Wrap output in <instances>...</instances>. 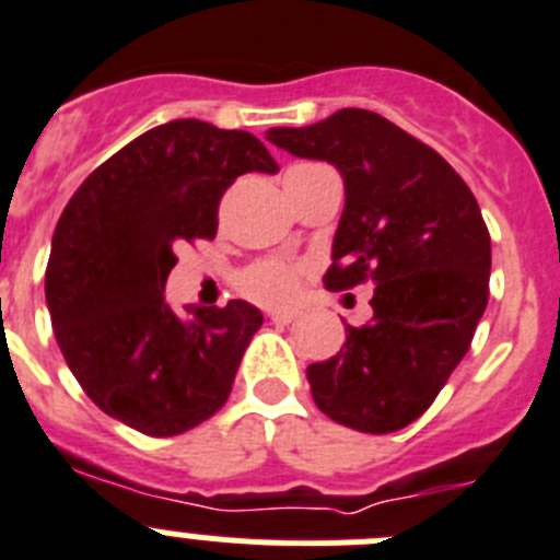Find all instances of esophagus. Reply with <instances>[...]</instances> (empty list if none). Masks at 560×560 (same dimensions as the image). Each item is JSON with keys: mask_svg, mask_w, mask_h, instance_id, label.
<instances>
[{"mask_svg": "<svg viewBox=\"0 0 560 560\" xmlns=\"http://www.w3.org/2000/svg\"><path fill=\"white\" fill-rule=\"evenodd\" d=\"M268 317H270V320H273V324L287 326V324H292L295 317H299V312H292V310H273V312H268Z\"/></svg>", "mask_w": 560, "mask_h": 560, "instance_id": "34e87169", "label": "esophagus"}]
</instances>
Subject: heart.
I'll return each mask as SVG.
<instances>
[{
  "instance_id": "1",
  "label": "heart",
  "mask_w": 560,
  "mask_h": 560,
  "mask_svg": "<svg viewBox=\"0 0 560 560\" xmlns=\"http://www.w3.org/2000/svg\"><path fill=\"white\" fill-rule=\"evenodd\" d=\"M240 290L268 306H284L299 292V268L281 259H261L240 276Z\"/></svg>"
}]
</instances>
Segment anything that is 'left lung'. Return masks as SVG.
Listing matches in <instances>:
<instances>
[{
	"mask_svg": "<svg viewBox=\"0 0 560 560\" xmlns=\"http://www.w3.org/2000/svg\"><path fill=\"white\" fill-rule=\"evenodd\" d=\"M268 142L342 175L326 290L374 284V317L346 324L342 349L306 368L312 399L351 430H401L435 401L486 312L491 236L480 206L435 150L374 110L270 128Z\"/></svg>",
	"mask_w": 560,
	"mask_h": 560,
	"instance_id": "left-lung-1",
	"label": "left lung"
}]
</instances>
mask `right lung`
Segmentation results:
<instances>
[{"instance_id": "1", "label": "right lung", "mask_w": 560, "mask_h": 560, "mask_svg": "<svg viewBox=\"0 0 560 560\" xmlns=\"http://www.w3.org/2000/svg\"><path fill=\"white\" fill-rule=\"evenodd\" d=\"M245 173H279L245 130L175 119L80 184L52 234L47 310L85 396L153 438L203 424L229 399L261 312L248 301H164L175 245L218 234V206Z\"/></svg>"}]
</instances>
